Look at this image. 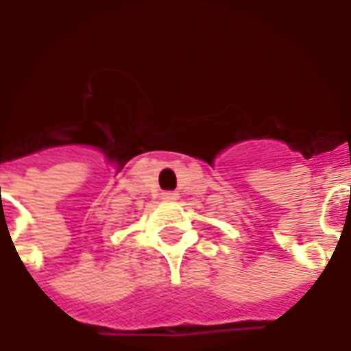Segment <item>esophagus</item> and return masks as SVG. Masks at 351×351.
<instances>
[{"mask_svg":"<svg viewBox=\"0 0 351 351\" xmlns=\"http://www.w3.org/2000/svg\"><path fill=\"white\" fill-rule=\"evenodd\" d=\"M161 199H163V201H176V199H178V193H176V191H163V193H161Z\"/></svg>","mask_w":351,"mask_h":351,"instance_id":"esophagus-1","label":"esophagus"}]
</instances>
